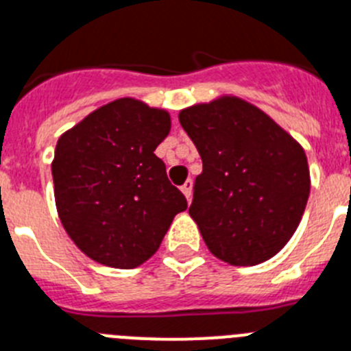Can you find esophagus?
Masks as SVG:
<instances>
[{
    "label": "esophagus",
    "instance_id": "esophagus-1",
    "mask_svg": "<svg viewBox=\"0 0 351 351\" xmlns=\"http://www.w3.org/2000/svg\"><path fill=\"white\" fill-rule=\"evenodd\" d=\"M180 189H182V193H184L185 198L191 199V196H193V180H187V182H185V184L182 185Z\"/></svg>",
    "mask_w": 351,
    "mask_h": 351
}]
</instances>
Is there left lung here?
<instances>
[{
    "instance_id": "1",
    "label": "left lung",
    "mask_w": 351,
    "mask_h": 351,
    "mask_svg": "<svg viewBox=\"0 0 351 351\" xmlns=\"http://www.w3.org/2000/svg\"><path fill=\"white\" fill-rule=\"evenodd\" d=\"M178 119L203 162L189 214L212 255L230 266L275 257L298 228L311 193L302 144L237 96L187 107Z\"/></svg>"
}]
</instances>
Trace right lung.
Returning a JSON list of instances; mask_svg holds the SVG:
<instances>
[{
  "instance_id": "1",
  "label": "right lung",
  "mask_w": 351,
  "mask_h": 351,
  "mask_svg": "<svg viewBox=\"0 0 351 351\" xmlns=\"http://www.w3.org/2000/svg\"><path fill=\"white\" fill-rule=\"evenodd\" d=\"M169 130L167 110L119 98L60 135L51 162L57 212L89 258L117 269L141 266L187 208L153 153Z\"/></svg>"
}]
</instances>
